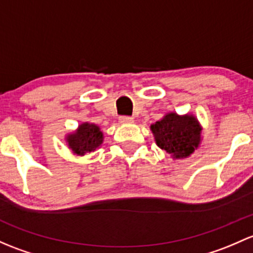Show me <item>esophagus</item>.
I'll return each instance as SVG.
<instances>
[{
	"label": "esophagus",
	"mask_w": 253,
	"mask_h": 253,
	"mask_svg": "<svg viewBox=\"0 0 253 253\" xmlns=\"http://www.w3.org/2000/svg\"><path fill=\"white\" fill-rule=\"evenodd\" d=\"M119 120L121 124H132L133 122V118H131V116H121Z\"/></svg>",
	"instance_id": "esophagus-1"
}]
</instances>
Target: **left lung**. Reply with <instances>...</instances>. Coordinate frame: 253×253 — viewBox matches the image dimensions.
<instances>
[{"instance_id":"left-lung-1","label":"left lung","mask_w":253,"mask_h":253,"mask_svg":"<svg viewBox=\"0 0 253 253\" xmlns=\"http://www.w3.org/2000/svg\"><path fill=\"white\" fill-rule=\"evenodd\" d=\"M159 148L173 159H185L201 142V126L195 116L169 113L150 126Z\"/></svg>"}]
</instances>
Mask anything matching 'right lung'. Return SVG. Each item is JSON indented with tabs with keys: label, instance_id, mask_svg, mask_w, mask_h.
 Listing matches in <instances>:
<instances>
[{
	"label": "right lung",
	"instance_id": "obj_1",
	"mask_svg": "<svg viewBox=\"0 0 253 253\" xmlns=\"http://www.w3.org/2000/svg\"><path fill=\"white\" fill-rule=\"evenodd\" d=\"M103 132L100 131L99 126L94 124H88L84 122L79 126L73 133L66 135V143L69 148L73 150L76 155H84L86 153L94 151L102 145Z\"/></svg>",
	"mask_w": 253,
	"mask_h": 253
}]
</instances>
